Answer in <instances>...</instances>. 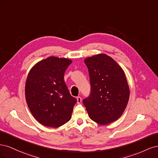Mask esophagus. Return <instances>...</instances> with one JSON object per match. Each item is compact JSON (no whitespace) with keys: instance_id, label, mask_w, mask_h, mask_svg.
Returning <instances> with one entry per match:
<instances>
[{"instance_id":"1","label":"esophagus","mask_w":158,"mask_h":158,"mask_svg":"<svg viewBox=\"0 0 158 158\" xmlns=\"http://www.w3.org/2000/svg\"><path fill=\"white\" fill-rule=\"evenodd\" d=\"M76 99H77V103H78V104L80 103L81 102H82V98H81V97L78 96L77 98H76Z\"/></svg>"}]
</instances>
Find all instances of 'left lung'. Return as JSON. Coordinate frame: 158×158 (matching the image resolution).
Returning <instances> with one entry per match:
<instances>
[{
	"label": "left lung",
	"instance_id": "left-lung-1",
	"mask_svg": "<svg viewBox=\"0 0 158 158\" xmlns=\"http://www.w3.org/2000/svg\"><path fill=\"white\" fill-rule=\"evenodd\" d=\"M91 90L83 103L89 118L100 125L116 121L125 111L130 90L123 70L111 57L99 54L84 60Z\"/></svg>",
	"mask_w": 158,
	"mask_h": 158
}]
</instances>
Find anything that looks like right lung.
Returning <instances> with one entry per match:
<instances>
[{"instance_id":"right-lung-1","label":"right lung","mask_w":158,"mask_h":158,"mask_svg":"<svg viewBox=\"0 0 158 158\" xmlns=\"http://www.w3.org/2000/svg\"><path fill=\"white\" fill-rule=\"evenodd\" d=\"M71 60L50 56L30 70L25 87L26 99L31 114L41 125L59 127L71 118L77 102L70 95L64 74Z\"/></svg>"}]
</instances>
